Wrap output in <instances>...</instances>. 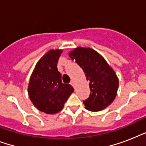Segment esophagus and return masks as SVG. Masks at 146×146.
<instances>
[{"instance_id": "esophagus-1", "label": "esophagus", "mask_w": 146, "mask_h": 146, "mask_svg": "<svg viewBox=\"0 0 146 146\" xmlns=\"http://www.w3.org/2000/svg\"><path fill=\"white\" fill-rule=\"evenodd\" d=\"M70 85H72L73 86H74V82H73V80H72V81L70 82Z\"/></svg>"}]
</instances>
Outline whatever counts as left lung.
<instances>
[{"label":"left lung","mask_w":146,"mask_h":146,"mask_svg":"<svg viewBox=\"0 0 146 146\" xmlns=\"http://www.w3.org/2000/svg\"><path fill=\"white\" fill-rule=\"evenodd\" d=\"M71 59L83 70L89 81L90 96L83 102L90 111H99L113 102L117 93L119 80L104 57L90 48L77 47L69 52Z\"/></svg>","instance_id":"8db88e82"}]
</instances>
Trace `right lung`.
<instances>
[{
  "mask_svg": "<svg viewBox=\"0 0 146 146\" xmlns=\"http://www.w3.org/2000/svg\"><path fill=\"white\" fill-rule=\"evenodd\" d=\"M61 49L48 50L38 61L29 79L28 94L31 102L38 111L54 114L64 108V104L74 89L62 82L57 70V62Z\"/></svg>",
  "mask_w": 146,
  "mask_h": 146,
  "instance_id": "add662e5",
  "label": "right lung"
}]
</instances>
